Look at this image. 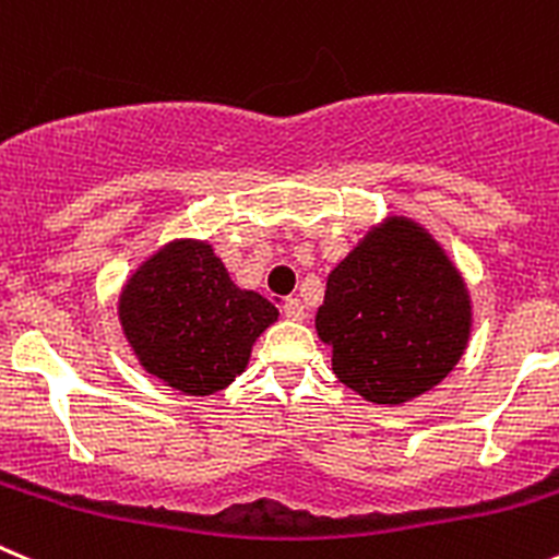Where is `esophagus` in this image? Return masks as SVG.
Listing matches in <instances>:
<instances>
[{
  "mask_svg": "<svg viewBox=\"0 0 559 559\" xmlns=\"http://www.w3.org/2000/svg\"><path fill=\"white\" fill-rule=\"evenodd\" d=\"M283 312L285 318H290V321H301V318H305V305H301L299 299H285Z\"/></svg>",
  "mask_w": 559,
  "mask_h": 559,
  "instance_id": "obj_1",
  "label": "esophagus"
}]
</instances>
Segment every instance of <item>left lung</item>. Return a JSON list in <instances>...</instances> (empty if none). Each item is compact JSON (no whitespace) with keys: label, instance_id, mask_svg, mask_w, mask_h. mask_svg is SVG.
<instances>
[{"label":"left lung","instance_id":"1","mask_svg":"<svg viewBox=\"0 0 559 559\" xmlns=\"http://www.w3.org/2000/svg\"><path fill=\"white\" fill-rule=\"evenodd\" d=\"M316 329L348 390L397 406L433 390L464 356L469 290L425 227L390 216L329 274Z\"/></svg>","mask_w":559,"mask_h":559}]
</instances>
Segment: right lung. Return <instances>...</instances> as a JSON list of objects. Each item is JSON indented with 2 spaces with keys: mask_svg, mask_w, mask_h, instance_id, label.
<instances>
[{
  "mask_svg": "<svg viewBox=\"0 0 559 559\" xmlns=\"http://www.w3.org/2000/svg\"><path fill=\"white\" fill-rule=\"evenodd\" d=\"M142 368L183 395H214L243 373L280 310L241 290L209 241L178 238L145 260L117 301Z\"/></svg>",
  "mask_w": 559,
  "mask_h": 559,
  "instance_id": "1",
  "label": "right lung"
}]
</instances>
